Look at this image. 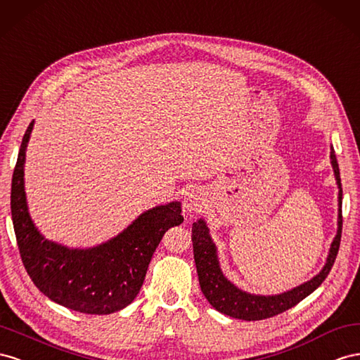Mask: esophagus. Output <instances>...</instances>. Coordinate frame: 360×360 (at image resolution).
Instances as JSON below:
<instances>
[{
    "label": "esophagus",
    "instance_id": "obj_1",
    "mask_svg": "<svg viewBox=\"0 0 360 360\" xmlns=\"http://www.w3.org/2000/svg\"><path fill=\"white\" fill-rule=\"evenodd\" d=\"M184 208L188 212H200L203 208V198L199 191H191L184 199Z\"/></svg>",
    "mask_w": 360,
    "mask_h": 360
}]
</instances>
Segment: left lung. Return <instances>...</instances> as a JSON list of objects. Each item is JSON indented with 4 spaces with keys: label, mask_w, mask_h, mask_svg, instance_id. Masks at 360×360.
I'll list each match as a JSON object with an SVG mask.
<instances>
[{
    "label": "left lung",
    "mask_w": 360,
    "mask_h": 360,
    "mask_svg": "<svg viewBox=\"0 0 360 360\" xmlns=\"http://www.w3.org/2000/svg\"><path fill=\"white\" fill-rule=\"evenodd\" d=\"M330 160L332 167L335 172V178L338 188V232L333 238V243L328 250V256L323 270L318 273L311 281H307L295 288L276 294V295H256L245 292L237 288L232 282L226 279L217 256V248L211 240L210 229L203 219L193 223L191 229V240H193V253H194V262H196L199 283L203 295L212 307H215L219 312L238 318V320L245 321H256V320H265V318L274 316L277 314H282L285 311L291 309L292 306L300 303L307 295L312 294L318 286H320L327 274L330 273L332 266L335 264L338 250H340L341 244V232H342V186H341V174L340 166H338L336 155L333 148H330Z\"/></svg>",
    "instance_id": "8db88e82"
}]
</instances>
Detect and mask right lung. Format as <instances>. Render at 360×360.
I'll use <instances>...</instances> for the list:
<instances>
[{
	"instance_id": "right-lung-1",
	"label": "right lung",
	"mask_w": 360,
	"mask_h": 360,
	"mask_svg": "<svg viewBox=\"0 0 360 360\" xmlns=\"http://www.w3.org/2000/svg\"><path fill=\"white\" fill-rule=\"evenodd\" d=\"M33 125L34 120L20 143L10 196L25 270L40 292L68 309L91 315L117 312L137 297L162 235L184 221L181 202L145 211L115 238L90 249H69L46 240L30 217L24 186L25 150Z\"/></svg>"
}]
</instances>
